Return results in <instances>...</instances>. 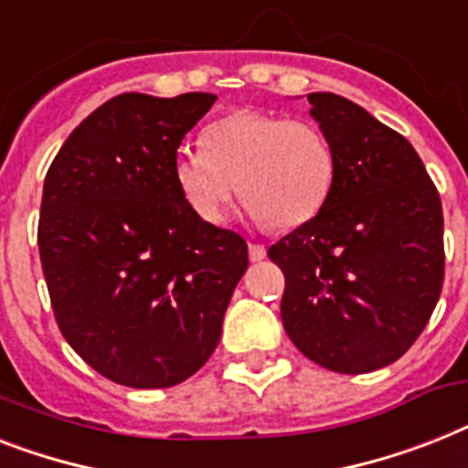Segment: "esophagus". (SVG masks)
<instances>
[{
	"mask_svg": "<svg viewBox=\"0 0 468 468\" xmlns=\"http://www.w3.org/2000/svg\"><path fill=\"white\" fill-rule=\"evenodd\" d=\"M267 257V247L260 245V242H250V260L261 261Z\"/></svg>",
	"mask_w": 468,
	"mask_h": 468,
	"instance_id": "esophagus-1",
	"label": "esophagus"
}]
</instances>
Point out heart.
I'll list each match as a JSON object with an SVG mask.
<instances>
[{"instance_id":"obj_1","label":"heart","mask_w":468,"mask_h":468,"mask_svg":"<svg viewBox=\"0 0 468 468\" xmlns=\"http://www.w3.org/2000/svg\"><path fill=\"white\" fill-rule=\"evenodd\" d=\"M173 175L207 223L226 221L240 185L242 201L264 226L293 230L324 208L336 158L314 124L242 110L208 124L204 148H182Z\"/></svg>"}]
</instances>
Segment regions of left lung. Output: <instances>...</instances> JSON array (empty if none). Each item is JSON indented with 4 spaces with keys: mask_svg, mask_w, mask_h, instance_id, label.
<instances>
[{
    "mask_svg": "<svg viewBox=\"0 0 468 468\" xmlns=\"http://www.w3.org/2000/svg\"><path fill=\"white\" fill-rule=\"evenodd\" d=\"M336 177L324 208L269 247L286 276L281 320L303 356L363 375L401 358L444 281L442 204L404 136L334 93H310Z\"/></svg>",
    "mask_w": 468,
    "mask_h": 468,
    "instance_id": "obj_1",
    "label": "left lung"
}]
</instances>
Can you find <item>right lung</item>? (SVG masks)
<instances>
[{"label": "right lung", "instance_id": "1", "mask_svg": "<svg viewBox=\"0 0 468 468\" xmlns=\"http://www.w3.org/2000/svg\"><path fill=\"white\" fill-rule=\"evenodd\" d=\"M214 93H122L90 112L45 175L37 247L67 344L102 378L163 389L221 339L247 242L201 221L173 175Z\"/></svg>", "mask_w": 468, "mask_h": 468}]
</instances>
